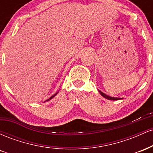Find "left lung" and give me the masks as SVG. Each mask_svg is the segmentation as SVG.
<instances>
[{"label":"left lung","instance_id":"obj_1","mask_svg":"<svg viewBox=\"0 0 153 153\" xmlns=\"http://www.w3.org/2000/svg\"><path fill=\"white\" fill-rule=\"evenodd\" d=\"M99 92L100 93V94L101 95V96H103V97H104L105 99H108V100H113V101H116V100H120V99H122V98H116V97H111V96H107L106 94H103V92H101V91L99 90Z\"/></svg>","mask_w":153,"mask_h":153}]
</instances>
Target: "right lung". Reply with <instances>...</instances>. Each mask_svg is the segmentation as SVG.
I'll return each instance as SVG.
<instances>
[{
    "instance_id": "obj_1",
    "label": "right lung",
    "mask_w": 153,
    "mask_h": 153,
    "mask_svg": "<svg viewBox=\"0 0 153 153\" xmlns=\"http://www.w3.org/2000/svg\"><path fill=\"white\" fill-rule=\"evenodd\" d=\"M57 93H58V92H57V93H56V94H54L53 95V96H51V97H50V98H49V99H47V100H46V101H45V102H46V101H50V100H51V99H52V98H54V96H56V95H57Z\"/></svg>"
}]
</instances>
